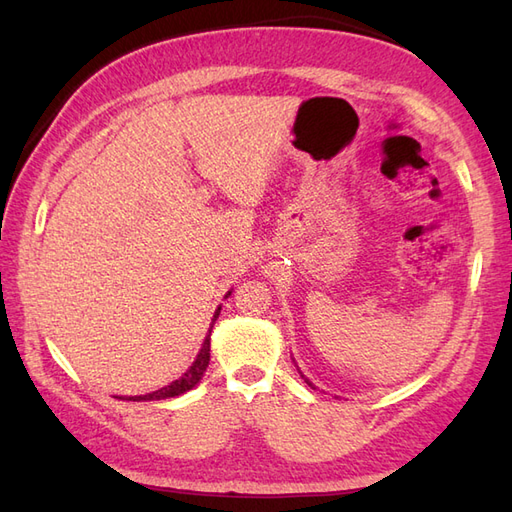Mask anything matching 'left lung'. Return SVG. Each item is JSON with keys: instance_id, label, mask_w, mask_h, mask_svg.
<instances>
[{"instance_id": "left-lung-1", "label": "left lung", "mask_w": 512, "mask_h": 512, "mask_svg": "<svg viewBox=\"0 0 512 512\" xmlns=\"http://www.w3.org/2000/svg\"><path fill=\"white\" fill-rule=\"evenodd\" d=\"M303 378H305V376H303ZM305 382H307V384H309V386H312V382H309V380H307V378H305Z\"/></svg>"}]
</instances>
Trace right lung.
Instances as JSON below:
<instances>
[{
	"mask_svg": "<svg viewBox=\"0 0 512 512\" xmlns=\"http://www.w3.org/2000/svg\"><path fill=\"white\" fill-rule=\"evenodd\" d=\"M220 309H222V307L215 309L213 322L218 320V316H220ZM213 322H211V327H213ZM209 335H211V329H209ZM209 335L205 337L203 348H200V352H198V356H196V361L192 363V367H190L188 371H185V374H183L179 380L170 382L168 386H164V389H160V391H153V393H147V395H134V397H126V399H128V401L168 399V397H177V395H181V393H185V391L194 389V386L198 384V380L203 378L205 369H207V365H209V350H211V339H209ZM119 399H123V397H119Z\"/></svg>",
	"mask_w": 512,
	"mask_h": 512,
	"instance_id": "1",
	"label": "right lung"
}]
</instances>
